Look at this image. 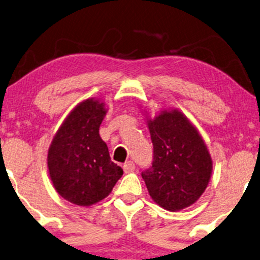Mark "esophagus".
I'll list each match as a JSON object with an SVG mask.
<instances>
[{
  "instance_id": "obj_1",
  "label": "esophagus",
  "mask_w": 260,
  "mask_h": 260,
  "mask_svg": "<svg viewBox=\"0 0 260 260\" xmlns=\"http://www.w3.org/2000/svg\"><path fill=\"white\" fill-rule=\"evenodd\" d=\"M134 170H136V164L132 160L127 161L126 164L123 165V171L126 172V174H129V172H133Z\"/></svg>"
}]
</instances>
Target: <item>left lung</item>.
Returning a JSON list of instances; mask_svg holds the SVG:
<instances>
[{
  "label": "left lung",
  "instance_id": "left-lung-1",
  "mask_svg": "<svg viewBox=\"0 0 260 260\" xmlns=\"http://www.w3.org/2000/svg\"><path fill=\"white\" fill-rule=\"evenodd\" d=\"M153 144L151 168L141 172L157 205L177 212L193 205L208 185L213 161L202 137L178 110L147 120Z\"/></svg>",
  "mask_w": 260,
  "mask_h": 260
}]
</instances>
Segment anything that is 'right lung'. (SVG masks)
<instances>
[{
  "label": "right lung",
  "instance_id": "1",
  "mask_svg": "<svg viewBox=\"0 0 260 260\" xmlns=\"http://www.w3.org/2000/svg\"><path fill=\"white\" fill-rule=\"evenodd\" d=\"M105 103L88 99L79 103L52 140L47 166L57 192L77 206H91L107 197L123 175L112 161L99 131Z\"/></svg>",
  "mask_w": 260,
  "mask_h": 260
}]
</instances>
